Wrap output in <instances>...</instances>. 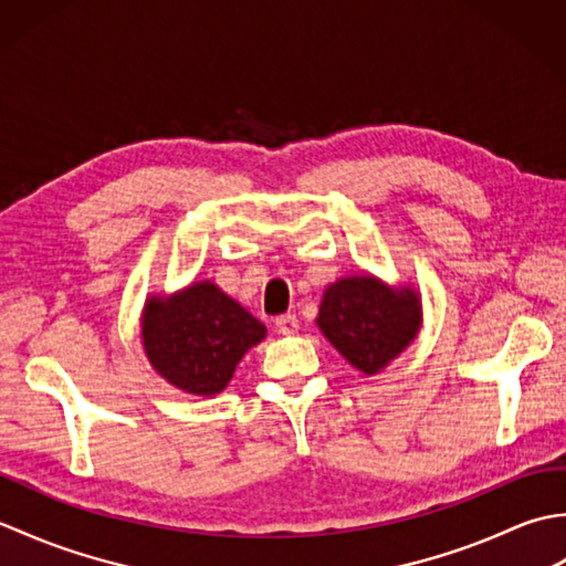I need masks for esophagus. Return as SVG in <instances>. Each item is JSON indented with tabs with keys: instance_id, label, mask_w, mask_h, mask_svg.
<instances>
[{
	"instance_id": "34e87169",
	"label": "esophagus",
	"mask_w": 566,
	"mask_h": 566,
	"mask_svg": "<svg viewBox=\"0 0 566 566\" xmlns=\"http://www.w3.org/2000/svg\"><path fill=\"white\" fill-rule=\"evenodd\" d=\"M274 328L280 335H294L298 331V318L294 314H284L274 318Z\"/></svg>"
}]
</instances>
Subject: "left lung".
<instances>
[{
  "mask_svg": "<svg viewBox=\"0 0 566 566\" xmlns=\"http://www.w3.org/2000/svg\"><path fill=\"white\" fill-rule=\"evenodd\" d=\"M316 326L347 363L375 377L418 338L423 304L411 284L350 274L326 286Z\"/></svg>",
  "mask_w": 566,
  "mask_h": 566,
  "instance_id": "left-lung-1",
  "label": "left lung"
}]
</instances>
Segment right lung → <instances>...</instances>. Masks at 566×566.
<instances>
[{
	"mask_svg": "<svg viewBox=\"0 0 566 566\" xmlns=\"http://www.w3.org/2000/svg\"><path fill=\"white\" fill-rule=\"evenodd\" d=\"M268 328L211 280L175 294H150L140 314V343L150 367L175 389L221 394L240 359Z\"/></svg>",
	"mask_w": 566,
	"mask_h": 566,
	"instance_id": "add662e5",
	"label": "right lung"
}]
</instances>
